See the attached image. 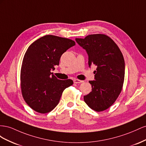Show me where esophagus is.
<instances>
[{
  "label": "esophagus",
  "instance_id": "esophagus-1",
  "mask_svg": "<svg viewBox=\"0 0 146 146\" xmlns=\"http://www.w3.org/2000/svg\"><path fill=\"white\" fill-rule=\"evenodd\" d=\"M74 83H75V84H80V83H82L84 81H82V80H78V79H74L73 80Z\"/></svg>",
  "mask_w": 146,
  "mask_h": 146
}]
</instances>
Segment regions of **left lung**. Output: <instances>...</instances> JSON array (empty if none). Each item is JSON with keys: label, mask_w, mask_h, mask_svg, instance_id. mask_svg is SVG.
<instances>
[{"label": "left lung", "mask_w": 146, "mask_h": 146, "mask_svg": "<svg viewBox=\"0 0 146 146\" xmlns=\"http://www.w3.org/2000/svg\"><path fill=\"white\" fill-rule=\"evenodd\" d=\"M89 56V65L97 66L95 81H89L92 92L84 96L93 110L101 112L113 105L121 92L125 77V62L118 46L105 34H92L76 38Z\"/></svg>", "instance_id": "8db88e82"}]
</instances>
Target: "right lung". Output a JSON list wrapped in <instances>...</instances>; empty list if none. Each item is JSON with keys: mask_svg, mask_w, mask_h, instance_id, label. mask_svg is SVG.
I'll return each mask as SVG.
<instances>
[{"mask_svg": "<svg viewBox=\"0 0 146 146\" xmlns=\"http://www.w3.org/2000/svg\"><path fill=\"white\" fill-rule=\"evenodd\" d=\"M74 45L72 40L47 35L29 46L21 68V89L25 102L33 110L41 114L51 111L64 90L73 84L70 79L58 80L51 71L59 65L63 53Z\"/></svg>", "mask_w": 146, "mask_h": 146, "instance_id": "1", "label": "right lung"}]
</instances>
